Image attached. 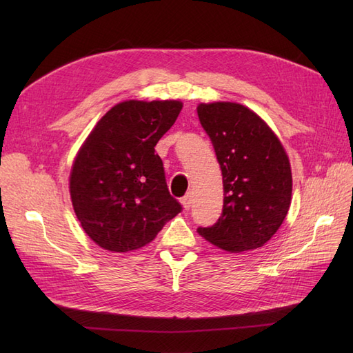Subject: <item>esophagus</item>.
<instances>
[{"mask_svg":"<svg viewBox=\"0 0 353 353\" xmlns=\"http://www.w3.org/2000/svg\"><path fill=\"white\" fill-rule=\"evenodd\" d=\"M181 203H183V206H184L185 210H190L191 203H193V196H191V193L185 194L183 199H181Z\"/></svg>","mask_w":353,"mask_h":353,"instance_id":"esophagus-1","label":"esophagus"}]
</instances>
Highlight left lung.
<instances>
[{"mask_svg":"<svg viewBox=\"0 0 353 353\" xmlns=\"http://www.w3.org/2000/svg\"><path fill=\"white\" fill-rule=\"evenodd\" d=\"M197 114L223 183L222 215L215 225L197 231L231 253L262 248L281 227L292 201L284 147L258 114L239 103H201Z\"/></svg>","mask_w":353,"mask_h":353,"instance_id":"obj_1","label":"left lung"}]
</instances>
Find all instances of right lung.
Instances as JSON below:
<instances>
[{
    "label": "right lung",
    "mask_w": 353,
    "mask_h": 353,
    "mask_svg": "<svg viewBox=\"0 0 353 353\" xmlns=\"http://www.w3.org/2000/svg\"><path fill=\"white\" fill-rule=\"evenodd\" d=\"M181 109L176 100L119 103L79 148L70 172L72 205L100 248L117 253L140 249L183 210L169 193L154 150Z\"/></svg>",
    "instance_id": "1"
}]
</instances>
